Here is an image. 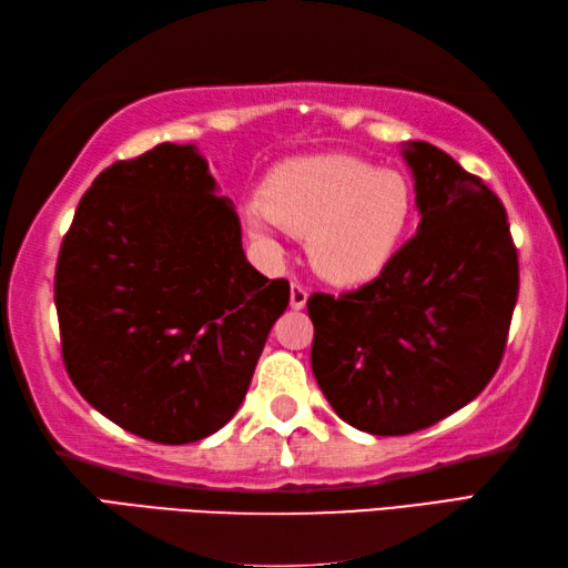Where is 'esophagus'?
Masks as SVG:
<instances>
[{
    "label": "esophagus",
    "mask_w": 568,
    "mask_h": 568,
    "mask_svg": "<svg viewBox=\"0 0 568 568\" xmlns=\"http://www.w3.org/2000/svg\"><path fill=\"white\" fill-rule=\"evenodd\" d=\"M307 303V287L303 283L293 281L291 283V307L293 310H303Z\"/></svg>",
    "instance_id": "esophagus-1"
}]
</instances>
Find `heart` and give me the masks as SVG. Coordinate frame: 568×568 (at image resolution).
I'll return each mask as SVG.
<instances>
[{
	"label": "heart",
	"mask_w": 568,
	"mask_h": 568,
	"mask_svg": "<svg viewBox=\"0 0 568 568\" xmlns=\"http://www.w3.org/2000/svg\"><path fill=\"white\" fill-rule=\"evenodd\" d=\"M413 204L403 173L346 155H315L277 165L265 178L263 200L244 207V222L265 246H273L277 229L305 234L315 271L352 285L390 261Z\"/></svg>",
	"instance_id": "b5f03b06"
}]
</instances>
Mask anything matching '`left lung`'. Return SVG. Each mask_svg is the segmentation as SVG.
I'll use <instances>...</instances> for the list:
<instances>
[{
  "mask_svg": "<svg viewBox=\"0 0 568 568\" xmlns=\"http://www.w3.org/2000/svg\"><path fill=\"white\" fill-rule=\"evenodd\" d=\"M403 153L415 175L417 234L358 291L307 300L324 397L378 437L437 425L486 388L520 291L496 192L432 143L413 141Z\"/></svg>",
  "mask_w": 568,
  "mask_h": 568,
  "instance_id": "obj_1",
  "label": "left lung"
}]
</instances>
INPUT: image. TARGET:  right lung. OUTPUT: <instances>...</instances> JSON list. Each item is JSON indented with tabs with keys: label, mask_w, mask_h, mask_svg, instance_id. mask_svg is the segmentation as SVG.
Returning a JSON list of instances; mask_svg holds the SVG:
<instances>
[{
	"label": "right lung",
	"mask_w": 568,
	"mask_h": 568,
	"mask_svg": "<svg viewBox=\"0 0 568 568\" xmlns=\"http://www.w3.org/2000/svg\"><path fill=\"white\" fill-rule=\"evenodd\" d=\"M291 300L246 261L232 200L195 146L159 143L84 192L55 265L60 352L94 409L190 444L234 417Z\"/></svg>",
	"instance_id": "right-lung-1"
}]
</instances>
